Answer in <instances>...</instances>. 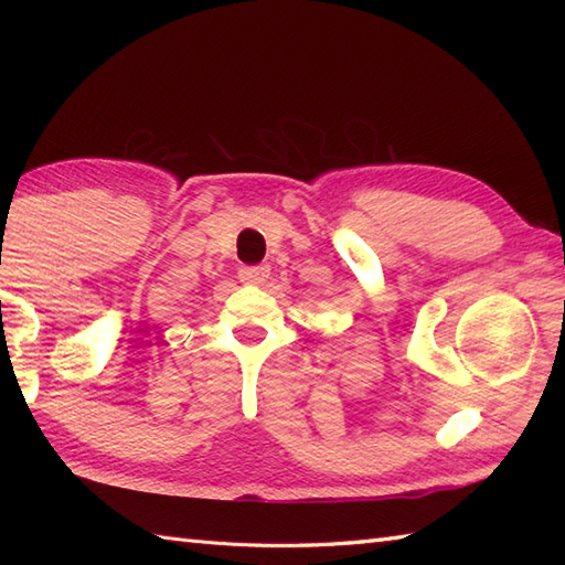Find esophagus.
Segmentation results:
<instances>
[{"label": "esophagus", "instance_id": "obj_1", "mask_svg": "<svg viewBox=\"0 0 565 565\" xmlns=\"http://www.w3.org/2000/svg\"><path fill=\"white\" fill-rule=\"evenodd\" d=\"M239 281L243 284H264L269 279V267L267 264H257V267H243L239 269Z\"/></svg>", "mask_w": 565, "mask_h": 565}]
</instances>
